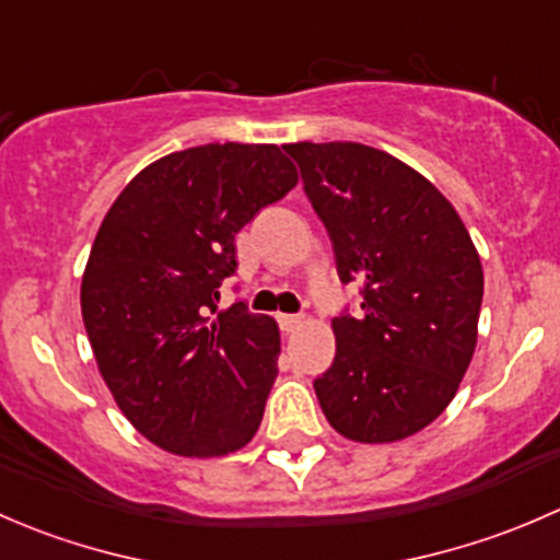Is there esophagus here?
<instances>
[{"instance_id": "obj_1", "label": "esophagus", "mask_w": 560, "mask_h": 560, "mask_svg": "<svg viewBox=\"0 0 560 560\" xmlns=\"http://www.w3.org/2000/svg\"><path fill=\"white\" fill-rule=\"evenodd\" d=\"M301 322H303V314H279L281 330H287V332H292L295 327H301Z\"/></svg>"}]
</instances>
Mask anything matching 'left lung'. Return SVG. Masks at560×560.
<instances>
[{
    "label": "left lung",
    "mask_w": 560,
    "mask_h": 560,
    "mask_svg": "<svg viewBox=\"0 0 560 560\" xmlns=\"http://www.w3.org/2000/svg\"><path fill=\"white\" fill-rule=\"evenodd\" d=\"M330 235L338 279L360 281L358 316L332 319L336 358L314 380L327 422L385 444L431 425L477 347L482 262L447 197L363 143H287Z\"/></svg>",
    "instance_id": "1"
}]
</instances>
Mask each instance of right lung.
<instances>
[{"label": "right lung", "instance_id": "1", "mask_svg": "<svg viewBox=\"0 0 560 560\" xmlns=\"http://www.w3.org/2000/svg\"><path fill=\"white\" fill-rule=\"evenodd\" d=\"M298 184L279 145L175 151L124 186L100 224L81 312L118 409L156 447L228 455L252 442L279 374V327L219 312L235 233Z\"/></svg>", "mask_w": 560, "mask_h": 560}]
</instances>
